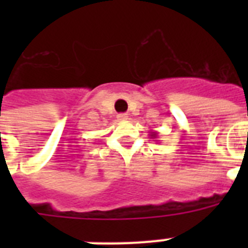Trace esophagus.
Masks as SVG:
<instances>
[{"instance_id":"obj_1","label":"esophagus","mask_w":248,"mask_h":248,"mask_svg":"<svg viewBox=\"0 0 248 248\" xmlns=\"http://www.w3.org/2000/svg\"><path fill=\"white\" fill-rule=\"evenodd\" d=\"M127 118H128V116L126 114V113H121V114H118V116H117V120L121 121V122H124V121H127Z\"/></svg>"}]
</instances>
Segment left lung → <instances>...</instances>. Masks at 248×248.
I'll return each instance as SVG.
<instances>
[{
	"label": "left lung",
	"instance_id": "obj_1",
	"mask_svg": "<svg viewBox=\"0 0 248 248\" xmlns=\"http://www.w3.org/2000/svg\"><path fill=\"white\" fill-rule=\"evenodd\" d=\"M157 135H158V132H155V131H151V134H149V136H151L152 139H155Z\"/></svg>",
	"mask_w": 248,
	"mask_h": 248
}]
</instances>
